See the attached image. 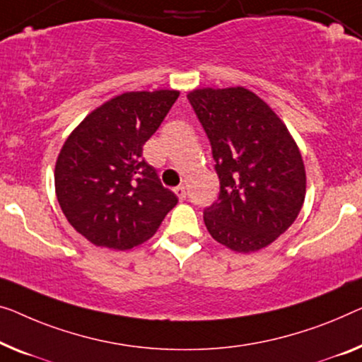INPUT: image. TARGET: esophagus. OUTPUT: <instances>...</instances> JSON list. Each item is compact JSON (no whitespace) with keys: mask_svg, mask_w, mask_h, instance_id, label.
<instances>
[{"mask_svg":"<svg viewBox=\"0 0 362 362\" xmlns=\"http://www.w3.org/2000/svg\"><path fill=\"white\" fill-rule=\"evenodd\" d=\"M174 193L177 195V198L180 199V202H183V199L187 198V190H185V187H182V185L175 187V188H174Z\"/></svg>","mask_w":362,"mask_h":362,"instance_id":"1","label":"esophagus"}]
</instances>
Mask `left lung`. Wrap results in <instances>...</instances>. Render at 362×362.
I'll return each instance as SVG.
<instances>
[{
  "label": "left lung",
  "mask_w": 362,
  "mask_h": 362,
  "mask_svg": "<svg viewBox=\"0 0 362 362\" xmlns=\"http://www.w3.org/2000/svg\"><path fill=\"white\" fill-rule=\"evenodd\" d=\"M188 100L206 132L219 177L218 202L204 209L216 242L250 253L289 229L305 198V167L281 118L252 90L203 88Z\"/></svg>",
  "instance_id": "1"
}]
</instances>
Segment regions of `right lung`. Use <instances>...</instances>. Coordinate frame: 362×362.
Instances as JSON below:
<instances>
[{
  "instance_id": "add662e5",
  "label": "right lung",
  "mask_w": 362,
  "mask_h": 362,
  "mask_svg": "<svg viewBox=\"0 0 362 362\" xmlns=\"http://www.w3.org/2000/svg\"><path fill=\"white\" fill-rule=\"evenodd\" d=\"M179 90H133L107 100L66 138L55 164L63 214L95 247L129 250L156 234L179 198L143 159Z\"/></svg>"
}]
</instances>
